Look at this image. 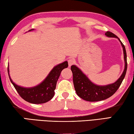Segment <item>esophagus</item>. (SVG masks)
Here are the masks:
<instances>
[{
  "label": "esophagus",
  "mask_w": 134,
  "mask_h": 134,
  "mask_svg": "<svg viewBox=\"0 0 134 134\" xmlns=\"http://www.w3.org/2000/svg\"><path fill=\"white\" fill-rule=\"evenodd\" d=\"M74 63V61L73 59H69V60H68V64H69V66L70 67L71 65L73 64Z\"/></svg>",
  "instance_id": "34e87169"
}]
</instances>
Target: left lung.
<instances>
[{
  "label": "left lung",
  "instance_id": "obj_1",
  "mask_svg": "<svg viewBox=\"0 0 134 134\" xmlns=\"http://www.w3.org/2000/svg\"><path fill=\"white\" fill-rule=\"evenodd\" d=\"M105 35L109 38H116L121 42L123 48L124 58V70L121 76L115 82L106 85H97L93 83L89 77L76 65L71 66L73 76L74 89L78 96L83 100L89 102L103 100L109 98L116 92L125 76L127 70L126 53L125 47L119 38L111 32H106Z\"/></svg>",
  "mask_w": 134,
  "mask_h": 134
}]
</instances>
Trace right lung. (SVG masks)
<instances>
[{"label":"right lung","mask_w":134,"mask_h":134,"mask_svg":"<svg viewBox=\"0 0 134 134\" xmlns=\"http://www.w3.org/2000/svg\"><path fill=\"white\" fill-rule=\"evenodd\" d=\"M34 29L28 31H32ZM67 61L58 64L53 67L48 76L39 85L31 87H25L19 86L13 82L9 74V69L8 67L9 77L19 94L22 99L28 102L33 104L44 103L53 98L54 96L57 80L62 70L67 68Z\"/></svg>","instance_id":"obj_1"}]
</instances>
